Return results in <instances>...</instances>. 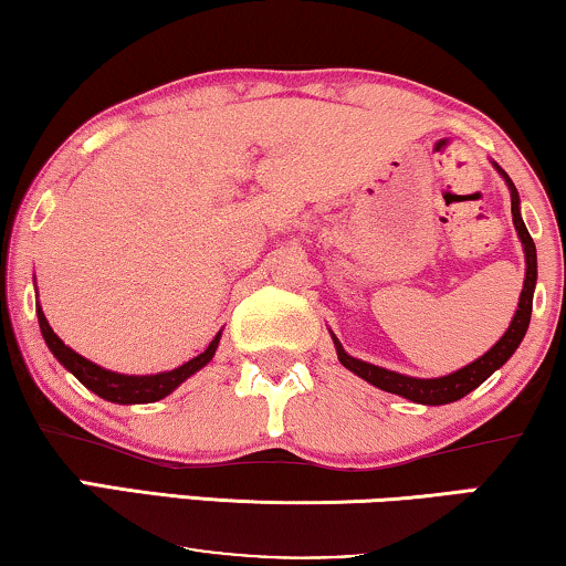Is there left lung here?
I'll use <instances>...</instances> for the list:
<instances>
[{"mask_svg": "<svg viewBox=\"0 0 566 566\" xmlns=\"http://www.w3.org/2000/svg\"><path fill=\"white\" fill-rule=\"evenodd\" d=\"M492 166H495L500 177L505 179L507 189H511L513 226H515V233H518V238H521V245H523V253H525V280H523V290H521V297H518V310H515L511 325H507V331L503 333V336H500L497 344L492 346L488 354H482L480 359H474L472 364L461 366V369H457V371L446 374V377H431V379L408 377V374H400V371L385 369V366L356 359V356L346 354V348L340 346L336 333L331 331V338H333V346H336L338 361L344 364L348 371H354L356 377L369 381V385H374L377 389L400 395V397H405V400L418 402V405L457 402L464 395L472 392V389L480 387L482 381L490 377V374H495L500 366H503L515 354V348L521 346V340H523L525 331H528V323H531L533 290H536V276H538V272H536V269H538L536 266V243H533L528 228H525V222L521 218V197H518V189H515V185H513V179L507 177V174L500 169L495 161H492Z\"/></svg>", "mask_w": 566, "mask_h": 566, "instance_id": "1", "label": "left lung"}]
</instances>
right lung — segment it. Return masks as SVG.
<instances>
[{
  "label": "right lung",
  "mask_w": 566,
  "mask_h": 566,
  "mask_svg": "<svg viewBox=\"0 0 566 566\" xmlns=\"http://www.w3.org/2000/svg\"><path fill=\"white\" fill-rule=\"evenodd\" d=\"M35 313H38V323H41L45 346L51 348V354L59 359L63 369L74 374V377L82 381L86 389H92V392L99 395L102 400L117 402V405H146V402L164 400V397L171 395L174 389L181 385V381H187L192 374H197L202 366L212 361L214 352H218L220 336H222V331H218V336L210 340V346H207L202 354H197L195 359H189L187 364H181L171 371L117 374V371L105 369V366L84 359L82 354H76L74 348H69L66 344H63V340L53 333L51 325H48V317L38 302H35Z\"/></svg>",
  "instance_id": "right-lung-1"
}]
</instances>
